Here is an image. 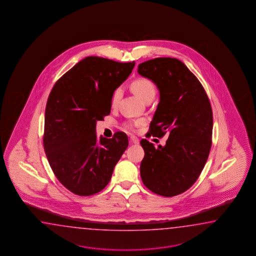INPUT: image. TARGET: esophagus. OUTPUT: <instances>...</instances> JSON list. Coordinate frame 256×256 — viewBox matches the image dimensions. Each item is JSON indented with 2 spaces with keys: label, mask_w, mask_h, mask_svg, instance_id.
<instances>
[{
  "label": "esophagus",
  "mask_w": 256,
  "mask_h": 256,
  "mask_svg": "<svg viewBox=\"0 0 256 256\" xmlns=\"http://www.w3.org/2000/svg\"><path fill=\"white\" fill-rule=\"evenodd\" d=\"M130 143L131 144H135V145H136V144H138V143H140V140H138V138H136V136H131Z\"/></svg>",
  "instance_id": "obj_1"
}]
</instances>
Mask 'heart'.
<instances>
[{
	"mask_svg": "<svg viewBox=\"0 0 256 256\" xmlns=\"http://www.w3.org/2000/svg\"><path fill=\"white\" fill-rule=\"evenodd\" d=\"M132 90L138 96L142 99V101H146L148 97L155 96L156 89L154 86V82L148 79L145 78H140V79L136 80L132 82L131 84ZM123 94V90L122 88H116L113 92L112 99H111V104L112 106H116L122 97ZM142 121H136V122H130L126 124V128H132L135 126L140 125Z\"/></svg>",
	"mask_w": 256,
	"mask_h": 256,
	"instance_id": "1",
	"label": "heart"
}]
</instances>
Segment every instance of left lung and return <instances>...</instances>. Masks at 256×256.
<instances>
[{"label":"left lung","mask_w":256,"mask_h":256,"mask_svg":"<svg viewBox=\"0 0 256 256\" xmlns=\"http://www.w3.org/2000/svg\"><path fill=\"white\" fill-rule=\"evenodd\" d=\"M138 72L152 80L160 102L150 134L169 135L165 146L143 138L142 182L152 192L174 196L193 186L210 152L213 116L210 102L198 78L174 58H156L142 62Z\"/></svg>","instance_id":"obj_1"}]
</instances>
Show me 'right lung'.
<instances>
[{
    "label": "right lung",
    "instance_id": "right-lung-1",
    "mask_svg": "<svg viewBox=\"0 0 256 256\" xmlns=\"http://www.w3.org/2000/svg\"><path fill=\"white\" fill-rule=\"evenodd\" d=\"M135 62L86 57L58 80L46 102L43 144L58 180L78 196H92L108 186L128 146L124 132L97 138V121L110 114L113 92Z\"/></svg>",
    "mask_w": 256,
    "mask_h": 256
}]
</instances>
